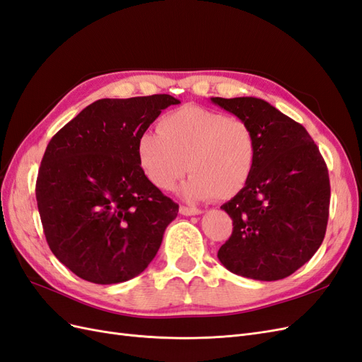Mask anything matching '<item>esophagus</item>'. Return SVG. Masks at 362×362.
Here are the masks:
<instances>
[{"label":"esophagus","instance_id":"34e87169","mask_svg":"<svg viewBox=\"0 0 362 362\" xmlns=\"http://www.w3.org/2000/svg\"><path fill=\"white\" fill-rule=\"evenodd\" d=\"M180 214L191 216V215H200L202 211L197 208H189V206H180Z\"/></svg>","mask_w":362,"mask_h":362}]
</instances>
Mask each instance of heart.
I'll use <instances>...</instances> for the list:
<instances>
[{
    "mask_svg": "<svg viewBox=\"0 0 362 362\" xmlns=\"http://www.w3.org/2000/svg\"><path fill=\"white\" fill-rule=\"evenodd\" d=\"M136 158L144 175L162 191L173 189L189 171L180 187L183 199L230 200L250 182L257 147L255 133L244 119L183 106L163 115L158 132L142 133Z\"/></svg>",
    "mask_w": 362,
    "mask_h": 362,
    "instance_id": "obj_1",
    "label": "heart"
}]
</instances>
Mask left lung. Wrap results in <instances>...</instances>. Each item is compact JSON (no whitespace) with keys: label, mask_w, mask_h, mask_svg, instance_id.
I'll return each mask as SVG.
<instances>
[{"label":"left lung","mask_w":362,"mask_h":362,"mask_svg":"<svg viewBox=\"0 0 362 362\" xmlns=\"http://www.w3.org/2000/svg\"><path fill=\"white\" fill-rule=\"evenodd\" d=\"M211 101L249 122L257 147L250 182L221 206L233 232L218 259L255 281L288 277L323 243L330 200L326 163L302 124L270 103L255 97Z\"/></svg>","instance_id":"obj_1"}]
</instances>
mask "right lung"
I'll return each instance as SVG.
<instances>
[{
  "instance_id": "right-lung-1",
  "label": "right lung",
  "mask_w": 362,
  "mask_h": 362,
  "mask_svg": "<svg viewBox=\"0 0 362 362\" xmlns=\"http://www.w3.org/2000/svg\"><path fill=\"white\" fill-rule=\"evenodd\" d=\"M179 103L167 94L97 100L47 146L36 180L40 221L51 252L85 281L141 274L177 216L179 204L144 175L136 142Z\"/></svg>"
}]
</instances>
